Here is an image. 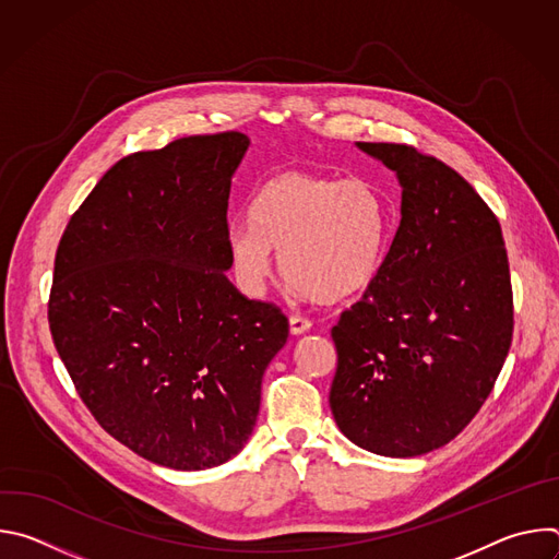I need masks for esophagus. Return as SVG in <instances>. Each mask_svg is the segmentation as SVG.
I'll list each match as a JSON object with an SVG mask.
<instances>
[{"instance_id": "esophagus-1", "label": "esophagus", "mask_w": 559, "mask_h": 559, "mask_svg": "<svg viewBox=\"0 0 559 559\" xmlns=\"http://www.w3.org/2000/svg\"><path fill=\"white\" fill-rule=\"evenodd\" d=\"M309 328H311V321H307V318H302V316H298V313L289 316V332H292L294 336L305 334Z\"/></svg>"}]
</instances>
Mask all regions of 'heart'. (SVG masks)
Segmentation results:
<instances>
[{
	"mask_svg": "<svg viewBox=\"0 0 559 559\" xmlns=\"http://www.w3.org/2000/svg\"><path fill=\"white\" fill-rule=\"evenodd\" d=\"M252 218H236L227 248L238 278L259 292L283 252L285 276L313 300L341 302L382 272L393 231L389 199L369 181L287 170L254 194Z\"/></svg>",
	"mask_w": 559,
	"mask_h": 559,
	"instance_id": "1",
	"label": "heart"
}]
</instances>
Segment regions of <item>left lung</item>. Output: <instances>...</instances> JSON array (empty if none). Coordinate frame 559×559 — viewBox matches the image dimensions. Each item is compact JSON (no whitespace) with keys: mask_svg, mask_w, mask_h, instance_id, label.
<instances>
[{"mask_svg":"<svg viewBox=\"0 0 559 559\" xmlns=\"http://www.w3.org/2000/svg\"><path fill=\"white\" fill-rule=\"evenodd\" d=\"M403 186L401 225L365 296L341 313L330 407L358 447L414 457L480 412L513 341L502 227L468 181L405 143H358Z\"/></svg>","mask_w":559,"mask_h":559,"instance_id":"left-lung-1","label":"left lung"}]
</instances>
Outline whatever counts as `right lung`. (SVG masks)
<instances>
[{"label": "right lung", "mask_w": 559, "mask_h": 559, "mask_svg": "<svg viewBox=\"0 0 559 559\" xmlns=\"http://www.w3.org/2000/svg\"><path fill=\"white\" fill-rule=\"evenodd\" d=\"M243 132L192 134L117 162L70 216L48 325L95 420L136 455L179 471L248 442L287 316L225 270L229 179Z\"/></svg>", "instance_id": "right-lung-1"}]
</instances>
